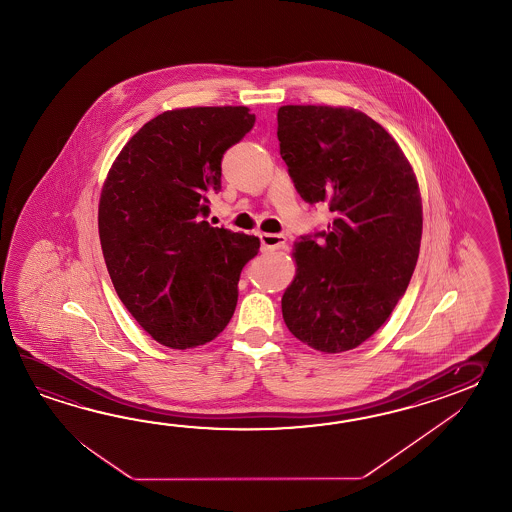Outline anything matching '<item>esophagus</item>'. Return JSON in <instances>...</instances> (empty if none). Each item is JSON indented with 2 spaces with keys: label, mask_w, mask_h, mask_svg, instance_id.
I'll list each match as a JSON object with an SVG mask.
<instances>
[{
  "label": "esophagus",
  "mask_w": 512,
  "mask_h": 512,
  "mask_svg": "<svg viewBox=\"0 0 512 512\" xmlns=\"http://www.w3.org/2000/svg\"><path fill=\"white\" fill-rule=\"evenodd\" d=\"M261 251H278L285 245V236L282 234H260Z\"/></svg>",
  "instance_id": "1"
}]
</instances>
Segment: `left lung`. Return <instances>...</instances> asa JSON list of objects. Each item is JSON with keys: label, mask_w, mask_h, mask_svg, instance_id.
Instances as JSON below:
<instances>
[{"label": "left lung", "mask_w": 512, "mask_h": 512, "mask_svg": "<svg viewBox=\"0 0 512 512\" xmlns=\"http://www.w3.org/2000/svg\"><path fill=\"white\" fill-rule=\"evenodd\" d=\"M278 141L298 194L333 212L327 230L294 243L285 326L322 353L355 349L390 318L414 274L423 236L414 168L359 109L282 106Z\"/></svg>", "instance_id": "1"}]
</instances>
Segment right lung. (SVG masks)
Returning <instances> with one entry per match:
<instances>
[{"instance_id": "add662e5", "label": "right lung", "mask_w": 512, "mask_h": 512, "mask_svg": "<svg viewBox=\"0 0 512 512\" xmlns=\"http://www.w3.org/2000/svg\"><path fill=\"white\" fill-rule=\"evenodd\" d=\"M245 106L179 108L146 122L109 168L98 234L122 304L159 344L203 346L234 315L241 269L260 238L212 227L221 159L256 117Z\"/></svg>"}]
</instances>
